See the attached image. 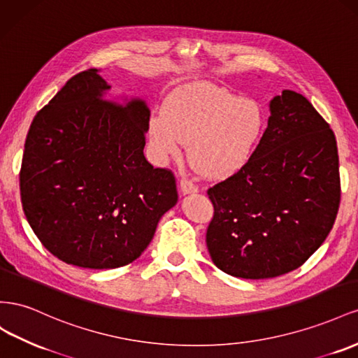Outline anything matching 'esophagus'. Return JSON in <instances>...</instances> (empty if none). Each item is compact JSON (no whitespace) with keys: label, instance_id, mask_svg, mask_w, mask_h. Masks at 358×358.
<instances>
[{"label":"esophagus","instance_id":"34e87169","mask_svg":"<svg viewBox=\"0 0 358 358\" xmlns=\"http://www.w3.org/2000/svg\"><path fill=\"white\" fill-rule=\"evenodd\" d=\"M180 190L182 195H189V193H196L198 192V186L193 185V181L189 178H181L180 181Z\"/></svg>","mask_w":358,"mask_h":358}]
</instances>
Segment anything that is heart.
Listing matches in <instances>:
<instances>
[{
    "mask_svg": "<svg viewBox=\"0 0 358 358\" xmlns=\"http://www.w3.org/2000/svg\"><path fill=\"white\" fill-rule=\"evenodd\" d=\"M265 122L257 100L213 84H189L166 97L163 114L150 118L148 134L159 162L178 156L181 144H189L193 168L206 177L223 178L250 160Z\"/></svg>",
    "mask_w": 358,
    "mask_h": 358,
    "instance_id": "obj_1",
    "label": "heart"
}]
</instances>
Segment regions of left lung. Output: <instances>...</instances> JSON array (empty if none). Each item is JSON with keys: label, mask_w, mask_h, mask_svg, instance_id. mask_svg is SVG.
Returning <instances> with one entry per match:
<instances>
[{"label": "left lung", "mask_w": 358, "mask_h": 358, "mask_svg": "<svg viewBox=\"0 0 358 358\" xmlns=\"http://www.w3.org/2000/svg\"><path fill=\"white\" fill-rule=\"evenodd\" d=\"M250 160L207 190L214 214L207 248L241 279L299 268L329 236L341 203L333 130L304 96L283 90Z\"/></svg>", "instance_id": "8db88e82"}]
</instances>
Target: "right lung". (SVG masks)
Segmentation results:
<instances>
[{"label": "right lung", "instance_id": "obj_1", "mask_svg": "<svg viewBox=\"0 0 358 358\" xmlns=\"http://www.w3.org/2000/svg\"><path fill=\"white\" fill-rule=\"evenodd\" d=\"M97 69L70 78L29 126L19 173L29 227L66 264L117 268L147 249L178 201L176 177L144 156V100L105 99Z\"/></svg>", "mask_w": 358, "mask_h": 358}]
</instances>
